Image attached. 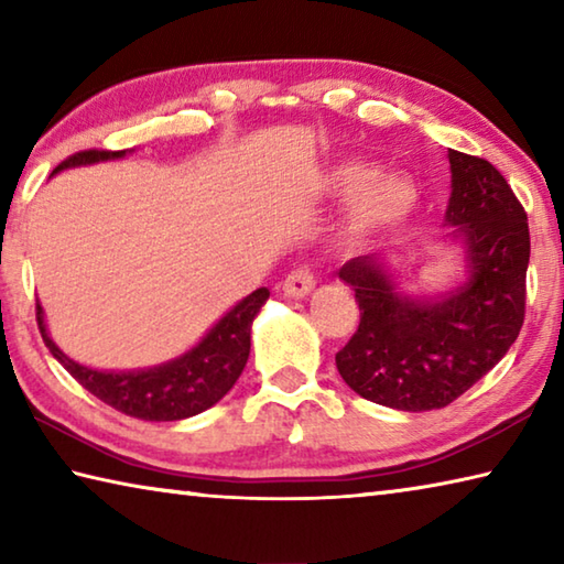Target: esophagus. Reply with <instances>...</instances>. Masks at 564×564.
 <instances>
[{
    "mask_svg": "<svg viewBox=\"0 0 564 564\" xmlns=\"http://www.w3.org/2000/svg\"><path fill=\"white\" fill-rule=\"evenodd\" d=\"M313 285H316V275H313L308 265H299V269H293L285 275L283 293L291 295V299H303V295H308L313 291Z\"/></svg>",
    "mask_w": 564,
    "mask_h": 564,
    "instance_id": "obj_1",
    "label": "esophagus"
}]
</instances>
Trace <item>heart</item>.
<instances>
[{
	"label": "heart",
	"instance_id": "1",
	"mask_svg": "<svg viewBox=\"0 0 564 564\" xmlns=\"http://www.w3.org/2000/svg\"><path fill=\"white\" fill-rule=\"evenodd\" d=\"M328 186L338 196H358L346 224V234L352 241H370L393 231L408 221L417 204L415 186L408 178L378 176L376 166L360 161L333 169Z\"/></svg>",
	"mask_w": 564,
	"mask_h": 564
}]
</instances>
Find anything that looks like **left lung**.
I'll list each match as a JSON object with an SVG mask.
<instances>
[{
  "label": "left lung",
  "instance_id": "1",
  "mask_svg": "<svg viewBox=\"0 0 564 564\" xmlns=\"http://www.w3.org/2000/svg\"><path fill=\"white\" fill-rule=\"evenodd\" d=\"M445 224L463 236L470 279L441 301L398 295L378 256L343 263L360 323L336 352L340 378L360 398L395 410L451 405L488 376L524 321L530 228L518 196L490 161L451 151Z\"/></svg>",
  "mask_w": 564,
  "mask_h": 564
}]
</instances>
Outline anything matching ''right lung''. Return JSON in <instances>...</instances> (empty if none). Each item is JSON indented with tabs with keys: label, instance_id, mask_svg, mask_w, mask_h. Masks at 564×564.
I'll use <instances>...</instances> for the list:
<instances>
[{
	"label": "right lung",
	"instance_id": "1",
	"mask_svg": "<svg viewBox=\"0 0 564 564\" xmlns=\"http://www.w3.org/2000/svg\"><path fill=\"white\" fill-rule=\"evenodd\" d=\"M123 154L127 151H76L69 159H64L52 174L69 166L119 159ZM265 299H269V289L253 291L234 305L186 356L171 360L166 366L131 370V373H104V370L79 366V362L66 358L44 328L40 303H36V326H40L44 346L52 350V356L69 370L82 388H87L91 395H97L123 415L156 420L159 423V420H184L204 413L206 408L216 405L234 388L248 360V350H251V323Z\"/></svg>",
	"mask_w": 564,
	"mask_h": 564
}]
</instances>
